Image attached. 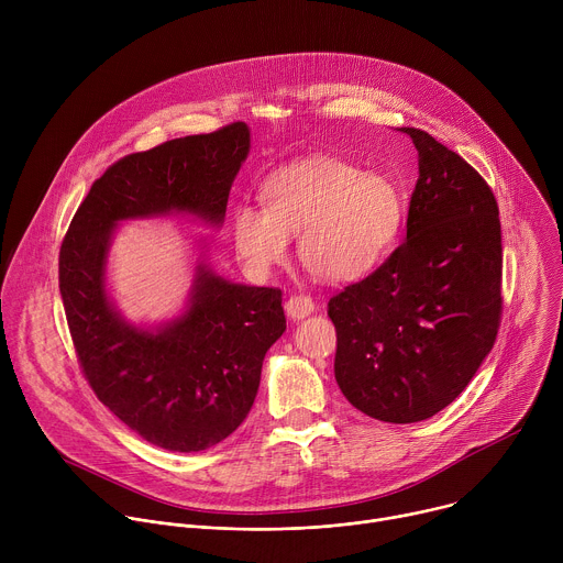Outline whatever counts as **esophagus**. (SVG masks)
<instances>
[{
    "mask_svg": "<svg viewBox=\"0 0 563 563\" xmlns=\"http://www.w3.org/2000/svg\"><path fill=\"white\" fill-rule=\"evenodd\" d=\"M313 307H316L313 300L309 296H305V294H294V296H289L285 300V311L294 320H300V318L309 316L313 311Z\"/></svg>",
    "mask_w": 563,
    "mask_h": 563,
    "instance_id": "esophagus-1",
    "label": "esophagus"
}]
</instances>
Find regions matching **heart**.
Instances as JSON below:
<instances>
[{
    "mask_svg": "<svg viewBox=\"0 0 563 563\" xmlns=\"http://www.w3.org/2000/svg\"><path fill=\"white\" fill-rule=\"evenodd\" d=\"M265 207H233L235 250L258 274L280 265L298 233L302 265L325 280L369 272L394 245L404 220V194L376 172L336 157H311L263 183Z\"/></svg>",
    "mask_w": 563,
    "mask_h": 563,
    "instance_id": "heart-1",
    "label": "heart"
}]
</instances>
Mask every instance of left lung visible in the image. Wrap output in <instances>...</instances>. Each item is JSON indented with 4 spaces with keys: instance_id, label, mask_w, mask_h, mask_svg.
I'll return each mask as SVG.
<instances>
[{
    "instance_id": "obj_1",
    "label": "left lung",
    "mask_w": 563,
    "mask_h": 563,
    "mask_svg": "<svg viewBox=\"0 0 563 563\" xmlns=\"http://www.w3.org/2000/svg\"><path fill=\"white\" fill-rule=\"evenodd\" d=\"M419 151L406 240L328 302L334 374L363 415L434 417L490 354L501 323V222L490 185L430 133L400 126Z\"/></svg>"
}]
</instances>
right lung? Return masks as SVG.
Segmentation results:
<instances>
[{"label":"right lung","mask_w":563,"mask_h":563,"mask_svg":"<svg viewBox=\"0 0 563 563\" xmlns=\"http://www.w3.org/2000/svg\"><path fill=\"white\" fill-rule=\"evenodd\" d=\"M247 151V124L231 122L120 157L91 185L59 247V294L85 378L129 430L172 452L207 450L247 419L263 358L287 328L283 291L200 265L189 309L163 330H137L104 291L111 231L169 211L222 222Z\"/></svg>","instance_id":"right-lung-1"}]
</instances>
